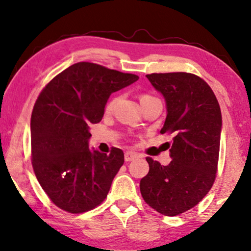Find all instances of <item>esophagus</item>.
<instances>
[{
  "label": "esophagus",
  "instance_id": "1",
  "mask_svg": "<svg viewBox=\"0 0 251 251\" xmlns=\"http://www.w3.org/2000/svg\"><path fill=\"white\" fill-rule=\"evenodd\" d=\"M136 157H137V154L135 152H131V151H128V152L125 153V160L126 161V162L135 160Z\"/></svg>",
  "mask_w": 251,
  "mask_h": 251
}]
</instances>
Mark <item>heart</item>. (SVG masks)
<instances>
[{
    "instance_id": "heart-1",
    "label": "heart",
    "mask_w": 251,
    "mask_h": 251,
    "mask_svg": "<svg viewBox=\"0 0 251 251\" xmlns=\"http://www.w3.org/2000/svg\"><path fill=\"white\" fill-rule=\"evenodd\" d=\"M149 97H151V96H149V95H144V96H142V98H140V100H143V99L149 98ZM115 101H116V98H113L112 100L109 101L107 105H106V109H107V111H111V109L113 108V106H114V104H115Z\"/></svg>"
}]
</instances>
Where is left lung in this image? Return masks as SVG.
Wrapping results in <instances>:
<instances>
[{
  "label": "left lung",
  "instance_id": "1",
  "mask_svg": "<svg viewBox=\"0 0 251 251\" xmlns=\"http://www.w3.org/2000/svg\"><path fill=\"white\" fill-rule=\"evenodd\" d=\"M167 102L161 133L173 161L161 166L146 157L150 171L140 180V193L150 207L164 216H177L195 207L210 191L217 173L222 113L214 91L195 74L146 75Z\"/></svg>",
  "mask_w": 251,
  "mask_h": 251
}]
</instances>
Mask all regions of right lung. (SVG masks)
I'll return each mask as SVG.
<instances>
[{
  "mask_svg": "<svg viewBox=\"0 0 251 251\" xmlns=\"http://www.w3.org/2000/svg\"><path fill=\"white\" fill-rule=\"evenodd\" d=\"M135 74L81 61L41 91L30 119L34 173L52 203L82 214L101 203L125 162L122 150H89V126L101 121L112 92L138 80Z\"/></svg>",
  "mask_w": 251,
  "mask_h": 251,
  "instance_id": "obj_1",
  "label": "right lung"
}]
</instances>
